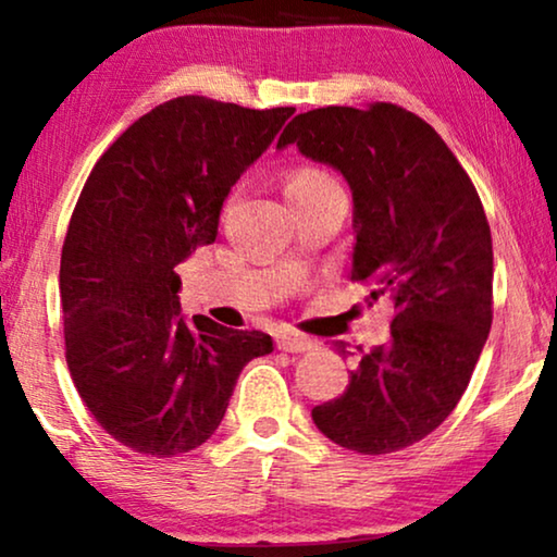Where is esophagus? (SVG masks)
I'll use <instances>...</instances> for the list:
<instances>
[{
	"label": "esophagus",
	"mask_w": 557,
	"mask_h": 557,
	"mask_svg": "<svg viewBox=\"0 0 557 557\" xmlns=\"http://www.w3.org/2000/svg\"><path fill=\"white\" fill-rule=\"evenodd\" d=\"M276 347L284 349V352H307V349L314 347V342L304 334H294V332H284L276 337Z\"/></svg>",
	"instance_id": "1"
}]
</instances>
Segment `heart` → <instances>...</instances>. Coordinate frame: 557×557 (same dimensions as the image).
Instances as JSON below:
<instances>
[{
	"label": "heart",
	"instance_id": "1",
	"mask_svg": "<svg viewBox=\"0 0 557 557\" xmlns=\"http://www.w3.org/2000/svg\"><path fill=\"white\" fill-rule=\"evenodd\" d=\"M324 180H330V177H326V174L319 172V170H296L292 177L286 180V195L301 193V189L314 187V185H319V182H324Z\"/></svg>",
	"mask_w": 557,
	"mask_h": 557
}]
</instances>
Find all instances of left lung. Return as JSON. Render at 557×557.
Returning <instances> with one entry per match:
<instances>
[{"mask_svg": "<svg viewBox=\"0 0 557 557\" xmlns=\"http://www.w3.org/2000/svg\"><path fill=\"white\" fill-rule=\"evenodd\" d=\"M352 189V281L393 304L391 342L362 352L347 391L311 410L357 454H393L446 421L492 330L494 253L469 174L444 139L400 106H326L278 136ZM342 355L345 342H337Z\"/></svg>", "mask_w": 557, "mask_h": 557, "instance_id": "left-lung-1", "label": "left lung"}]
</instances>
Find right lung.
I'll return each mask as SVG.
<instances>
[{
  "label": "right lung",
  "instance_id": "add662e5",
  "mask_svg": "<svg viewBox=\"0 0 557 557\" xmlns=\"http://www.w3.org/2000/svg\"><path fill=\"white\" fill-rule=\"evenodd\" d=\"M294 111L172 98L134 121L86 180L60 256L65 360L101 429L136 454L202 446L240 370L273 352L263 332L187 322L174 269L215 240L231 187Z\"/></svg>",
  "mask_w": 557,
  "mask_h": 557
}]
</instances>
